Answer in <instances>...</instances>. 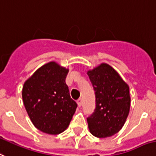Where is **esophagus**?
Returning <instances> with one entry per match:
<instances>
[{
  "mask_svg": "<svg viewBox=\"0 0 156 156\" xmlns=\"http://www.w3.org/2000/svg\"><path fill=\"white\" fill-rule=\"evenodd\" d=\"M77 103H78V107H80L81 106H82V98H79V99L77 100Z\"/></svg>",
  "mask_w": 156,
  "mask_h": 156,
  "instance_id": "34e87169",
  "label": "esophagus"
}]
</instances>
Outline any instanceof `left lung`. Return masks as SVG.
<instances>
[{
	"label": "left lung",
	"mask_w": 156,
	"mask_h": 156,
	"mask_svg": "<svg viewBox=\"0 0 156 156\" xmlns=\"http://www.w3.org/2000/svg\"><path fill=\"white\" fill-rule=\"evenodd\" d=\"M95 94L96 107L87 118L94 136L111 137L121 130L131 106L129 87L111 66L102 63L87 72Z\"/></svg>",
	"instance_id": "1"
}]
</instances>
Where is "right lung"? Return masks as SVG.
<instances>
[{
  "label": "right lung",
  "instance_id": "obj_1",
  "mask_svg": "<svg viewBox=\"0 0 156 156\" xmlns=\"http://www.w3.org/2000/svg\"><path fill=\"white\" fill-rule=\"evenodd\" d=\"M69 69L55 62L45 64L25 81L22 98L34 126L49 135L68 127L78 105L69 95L66 78Z\"/></svg>",
  "mask_w": 156,
  "mask_h": 156
}]
</instances>
